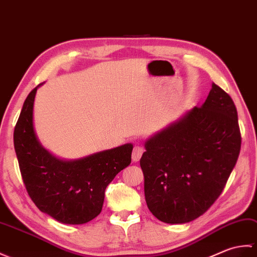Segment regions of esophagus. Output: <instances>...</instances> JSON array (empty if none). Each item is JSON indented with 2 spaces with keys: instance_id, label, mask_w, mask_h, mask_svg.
Listing matches in <instances>:
<instances>
[{
  "instance_id": "esophagus-1",
  "label": "esophagus",
  "mask_w": 257,
  "mask_h": 257,
  "mask_svg": "<svg viewBox=\"0 0 257 257\" xmlns=\"http://www.w3.org/2000/svg\"><path fill=\"white\" fill-rule=\"evenodd\" d=\"M143 153H144L143 147L140 146V145H135L134 148H133V153H132L133 162H135V163L139 162L141 157H142V155H143Z\"/></svg>"
}]
</instances>
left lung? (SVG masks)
I'll return each mask as SVG.
<instances>
[{
    "label": "left lung",
    "mask_w": 257,
    "mask_h": 257,
    "mask_svg": "<svg viewBox=\"0 0 257 257\" xmlns=\"http://www.w3.org/2000/svg\"><path fill=\"white\" fill-rule=\"evenodd\" d=\"M140 164L151 212L165 223L199 218L221 195L241 150L234 102L212 83L204 103L145 141Z\"/></svg>",
    "instance_id": "1"
}]
</instances>
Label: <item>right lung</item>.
I'll use <instances>...</instances> for the list:
<instances>
[{"label": "right lung", "instance_id": "add662e5", "mask_svg": "<svg viewBox=\"0 0 257 257\" xmlns=\"http://www.w3.org/2000/svg\"><path fill=\"white\" fill-rule=\"evenodd\" d=\"M43 84V83H42ZM38 84L28 94L14 130V148L26 190L42 212L65 224H83L99 215L106 187L131 164V143L78 159L56 157L34 127Z\"/></svg>", "mask_w": 257, "mask_h": 257}]
</instances>
